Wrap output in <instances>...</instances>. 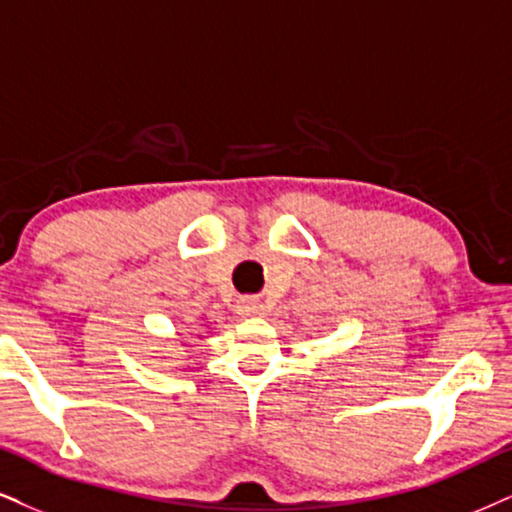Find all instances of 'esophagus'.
<instances>
[{"mask_svg": "<svg viewBox=\"0 0 512 512\" xmlns=\"http://www.w3.org/2000/svg\"><path fill=\"white\" fill-rule=\"evenodd\" d=\"M237 311L239 315H246V318H249V315H261L263 304L256 299V296H242V299L237 301Z\"/></svg>", "mask_w": 512, "mask_h": 512, "instance_id": "1", "label": "esophagus"}]
</instances>
